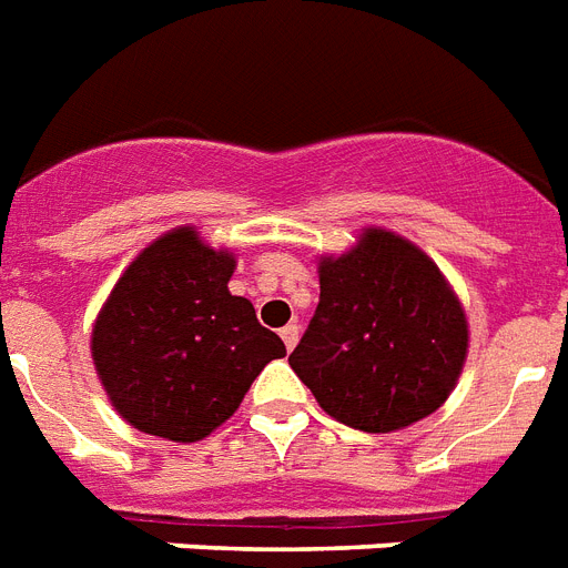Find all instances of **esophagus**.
<instances>
[{
  "instance_id": "obj_1",
  "label": "esophagus",
  "mask_w": 568,
  "mask_h": 568,
  "mask_svg": "<svg viewBox=\"0 0 568 568\" xmlns=\"http://www.w3.org/2000/svg\"><path fill=\"white\" fill-rule=\"evenodd\" d=\"M281 339H284V345H287V351H293V348H295V342H298V325L281 327Z\"/></svg>"
}]
</instances>
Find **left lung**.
I'll use <instances>...</instances> for the list:
<instances>
[{"instance_id":"1","label":"left lung","mask_w":568,"mask_h":568,"mask_svg":"<svg viewBox=\"0 0 568 568\" xmlns=\"http://www.w3.org/2000/svg\"><path fill=\"white\" fill-rule=\"evenodd\" d=\"M318 307L290 365L318 406L363 433L433 415L467 357L462 302L426 252L386 229L318 264Z\"/></svg>"}]
</instances>
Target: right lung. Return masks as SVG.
<instances>
[{
	"label": "right lung",
	"instance_id": "obj_1",
	"mask_svg": "<svg viewBox=\"0 0 568 568\" xmlns=\"http://www.w3.org/2000/svg\"><path fill=\"white\" fill-rule=\"evenodd\" d=\"M232 273V252L180 226L139 252L112 287L92 327V359L139 433L200 442L232 418L264 365L287 354L250 298L229 293Z\"/></svg>",
	"mask_w": 568,
	"mask_h": 568
}]
</instances>
